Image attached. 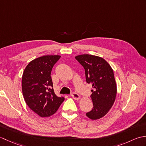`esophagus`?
<instances>
[{
	"label": "esophagus",
	"mask_w": 146,
	"mask_h": 146,
	"mask_svg": "<svg viewBox=\"0 0 146 146\" xmlns=\"http://www.w3.org/2000/svg\"><path fill=\"white\" fill-rule=\"evenodd\" d=\"M71 97L75 99V100H79V99L80 98V95L78 94H76V92H72L71 93Z\"/></svg>",
	"instance_id": "1"
}]
</instances>
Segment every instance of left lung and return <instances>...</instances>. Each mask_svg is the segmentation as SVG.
Returning a JSON list of instances; mask_svg holds the SVG:
<instances>
[{
  "label": "left lung",
  "mask_w": 146,
  "mask_h": 146,
  "mask_svg": "<svg viewBox=\"0 0 146 146\" xmlns=\"http://www.w3.org/2000/svg\"><path fill=\"white\" fill-rule=\"evenodd\" d=\"M75 59L84 68L86 83L93 87L90 97L94 107L86 116L92 120L100 119L108 112L115 100L117 85L113 71L104 59L97 56L81 54Z\"/></svg>",
  "instance_id": "obj_1"
}]
</instances>
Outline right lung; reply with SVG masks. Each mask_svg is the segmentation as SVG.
Masks as SVG:
<instances>
[{"label": "right lung", "instance_id": "right-lung-1", "mask_svg": "<svg viewBox=\"0 0 146 146\" xmlns=\"http://www.w3.org/2000/svg\"><path fill=\"white\" fill-rule=\"evenodd\" d=\"M59 55H46L31 61L22 77V90L28 107L41 117L54 114L64 100L54 94L51 77L52 68L60 58Z\"/></svg>", "mask_w": 146, "mask_h": 146}]
</instances>
